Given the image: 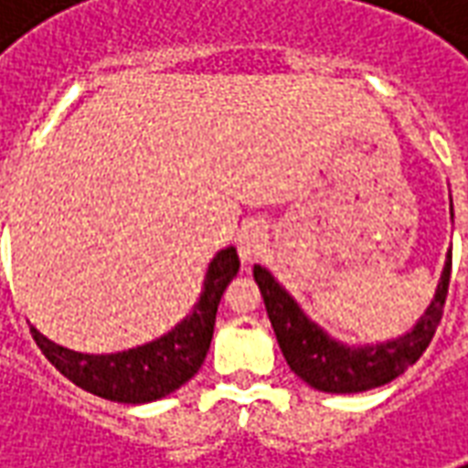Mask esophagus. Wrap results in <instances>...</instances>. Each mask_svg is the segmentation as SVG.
Masks as SVG:
<instances>
[{"instance_id": "1", "label": "esophagus", "mask_w": 468, "mask_h": 468, "mask_svg": "<svg viewBox=\"0 0 468 468\" xmlns=\"http://www.w3.org/2000/svg\"><path fill=\"white\" fill-rule=\"evenodd\" d=\"M265 228L263 225L258 223H248L240 230V235H238V250H240V258H243L245 263H250V261H255L258 255H261V250H263L265 245Z\"/></svg>"}]
</instances>
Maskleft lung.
Segmentation results:
<instances>
[{
	"instance_id": "left-lung-1",
	"label": "left lung",
	"mask_w": 468,
	"mask_h": 468,
	"mask_svg": "<svg viewBox=\"0 0 468 468\" xmlns=\"http://www.w3.org/2000/svg\"><path fill=\"white\" fill-rule=\"evenodd\" d=\"M253 275L261 293H263L265 311L273 324L275 338H278V346H281L291 371L298 373L305 383H311L318 391L358 393L378 388L383 383L399 378L429 348L436 328L441 324L443 303L449 295L452 253L443 268L441 283L436 288V298L426 308L421 321L413 325L411 334L388 341V344L363 346V348H348V346L335 344L334 338H328L318 325L305 318L298 303L275 283V278L263 265H255Z\"/></svg>"
}]
</instances>
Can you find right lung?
<instances>
[{
  "label": "right lung",
  "mask_w": 468,
  "mask_h": 468,
  "mask_svg": "<svg viewBox=\"0 0 468 468\" xmlns=\"http://www.w3.org/2000/svg\"><path fill=\"white\" fill-rule=\"evenodd\" d=\"M238 268L240 261L235 248H225L215 255L193 314L153 344L122 353L90 356L52 344L37 328H32V338L47 361L80 388L120 403L157 401L190 381L203 366L213 341L218 303Z\"/></svg>",
  "instance_id": "right-lung-1"
}]
</instances>
